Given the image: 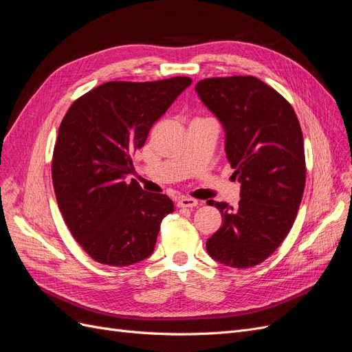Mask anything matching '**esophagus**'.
I'll use <instances>...</instances> for the list:
<instances>
[{
	"label": "esophagus",
	"mask_w": 352,
	"mask_h": 352,
	"mask_svg": "<svg viewBox=\"0 0 352 352\" xmlns=\"http://www.w3.org/2000/svg\"><path fill=\"white\" fill-rule=\"evenodd\" d=\"M177 207L180 208H192V207H197L198 206V199L195 198H190V197H180L177 199Z\"/></svg>",
	"instance_id": "1"
}]
</instances>
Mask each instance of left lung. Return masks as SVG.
<instances>
[{
    "label": "left lung",
    "mask_w": 352,
    "mask_h": 352,
    "mask_svg": "<svg viewBox=\"0 0 352 352\" xmlns=\"http://www.w3.org/2000/svg\"><path fill=\"white\" fill-rule=\"evenodd\" d=\"M201 102L225 131V151L241 184L236 207L207 201L223 225L207 239L212 260L235 269L257 265L289 233L305 186L300 122L282 95L254 76L202 79Z\"/></svg>",
    "instance_id": "8db88e82"
}]
</instances>
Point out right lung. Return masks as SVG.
I'll return each mask as SVG.
<instances>
[{"label": "right lung", "instance_id": "right-lung-1", "mask_svg": "<svg viewBox=\"0 0 352 352\" xmlns=\"http://www.w3.org/2000/svg\"><path fill=\"white\" fill-rule=\"evenodd\" d=\"M190 83L186 76L107 82L74 101L63 119L52 185L70 233L95 261L124 267L153 254L173 201L127 182L131 155Z\"/></svg>", "mask_w": 352, "mask_h": 352}]
</instances>
